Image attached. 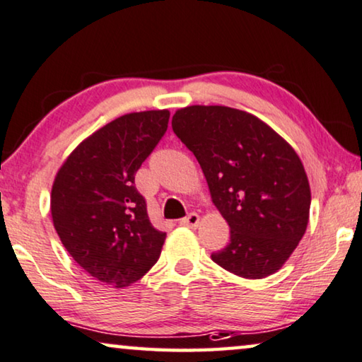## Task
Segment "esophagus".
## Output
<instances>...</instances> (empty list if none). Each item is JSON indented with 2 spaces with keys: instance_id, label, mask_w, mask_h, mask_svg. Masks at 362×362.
<instances>
[{
  "instance_id": "1",
  "label": "esophagus",
  "mask_w": 362,
  "mask_h": 362,
  "mask_svg": "<svg viewBox=\"0 0 362 362\" xmlns=\"http://www.w3.org/2000/svg\"><path fill=\"white\" fill-rule=\"evenodd\" d=\"M180 224L187 226V228H197V226L199 224V216L197 213H190L183 219H180Z\"/></svg>"
}]
</instances>
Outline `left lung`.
Masks as SVG:
<instances>
[{
    "label": "left lung",
    "instance_id": "obj_1",
    "mask_svg": "<svg viewBox=\"0 0 362 362\" xmlns=\"http://www.w3.org/2000/svg\"><path fill=\"white\" fill-rule=\"evenodd\" d=\"M172 129L195 154L230 228L213 262L249 279L276 273L309 223L310 187L296 151L260 118L224 105L177 110Z\"/></svg>",
    "mask_w": 362,
    "mask_h": 362
}]
</instances>
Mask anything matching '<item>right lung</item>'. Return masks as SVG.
<instances>
[{
  "instance_id": "obj_1",
  "label": "right lung",
  "mask_w": 362,
  "mask_h": 362,
  "mask_svg": "<svg viewBox=\"0 0 362 362\" xmlns=\"http://www.w3.org/2000/svg\"><path fill=\"white\" fill-rule=\"evenodd\" d=\"M169 110L118 117L86 138L60 167L52 219L62 244L99 281L123 288L158 262L165 233L151 224L134 174L169 125Z\"/></svg>"
}]
</instances>
